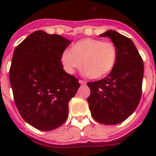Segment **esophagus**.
I'll return each instance as SVG.
<instances>
[{
  "label": "esophagus",
  "instance_id": "1",
  "mask_svg": "<svg viewBox=\"0 0 156 156\" xmlns=\"http://www.w3.org/2000/svg\"><path fill=\"white\" fill-rule=\"evenodd\" d=\"M79 83H80L81 85H85V84H86V83H87L86 81L83 80H79Z\"/></svg>",
  "mask_w": 156,
  "mask_h": 156
}]
</instances>
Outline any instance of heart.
<instances>
[{
    "mask_svg": "<svg viewBox=\"0 0 156 156\" xmlns=\"http://www.w3.org/2000/svg\"><path fill=\"white\" fill-rule=\"evenodd\" d=\"M60 61L68 73H73L82 64L88 77L99 79L108 75L115 67L117 49L110 41L84 38L73 44L70 50L64 51Z\"/></svg>",
    "mask_w": 156,
    "mask_h": 156,
    "instance_id": "heart-1",
    "label": "heart"
}]
</instances>
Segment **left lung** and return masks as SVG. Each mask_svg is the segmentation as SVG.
Instances as JSON below:
<instances>
[{
	"instance_id": "1",
	"label": "left lung",
	"mask_w": 156,
	"mask_h": 156,
	"mask_svg": "<svg viewBox=\"0 0 156 156\" xmlns=\"http://www.w3.org/2000/svg\"><path fill=\"white\" fill-rule=\"evenodd\" d=\"M100 37H108L117 49V61L107 76L87 83V98L91 115L106 125L118 124L127 119L137 108L141 96L144 63L133 41L108 30Z\"/></svg>"
}]
</instances>
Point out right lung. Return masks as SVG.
Wrapping results in <instances>:
<instances>
[{
	"label": "right lung",
	"mask_w": 156,
	"mask_h": 156,
	"mask_svg": "<svg viewBox=\"0 0 156 156\" xmlns=\"http://www.w3.org/2000/svg\"><path fill=\"white\" fill-rule=\"evenodd\" d=\"M72 41L42 30L32 33L14 51L9 79L23 119L40 130H52L69 115V102L80 84L60 58Z\"/></svg>",
	"instance_id": "1"
}]
</instances>
